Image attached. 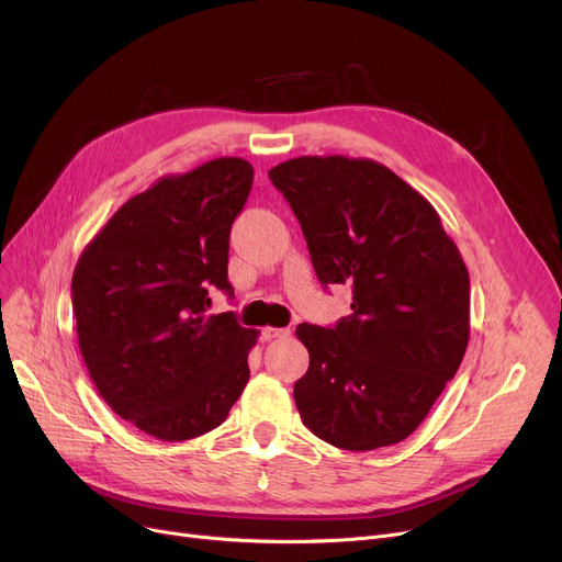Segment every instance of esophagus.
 <instances>
[{"mask_svg": "<svg viewBox=\"0 0 562 562\" xmlns=\"http://www.w3.org/2000/svg\"><path fill=\"white\" fill-rule=\"evenodd\" d=\"M289 335H291L289 328H263V330H261V339H263V341L282 339V337H289Z\"/></svg>", "mask_w": 562, "mask_h": 562, "instance_id": "esophagus-1", "label": "esophagus"}]
</instances>
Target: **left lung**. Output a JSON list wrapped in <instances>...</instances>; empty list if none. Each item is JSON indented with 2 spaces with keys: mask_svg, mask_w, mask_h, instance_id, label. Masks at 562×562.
I'll return each mask as SVG.
<instances>
[{
  "mask_svg": "<svg viewBox=\"0 0 562 562\" xmlns=\"http://www.w3.org/2000/svg\"><path fill=\"white\" fill-rule=\"evenodd\" d=\"M296 214L323 286L352 289L350 316L301 323L303 424L346 451L417 430L469 341V273L432 204L371 159L299 157L269 170Z\"/></svg>",
  "mask_w": 562,
  "mask_h": 562,
  "instance_id": "8db88e82",
  "label": "left lung"
}]
</instances>
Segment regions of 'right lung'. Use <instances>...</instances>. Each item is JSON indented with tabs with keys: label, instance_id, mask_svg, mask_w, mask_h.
I'll return each instance as SVG.
<instances>
[{
	"label": "right lung",
	"instance_id": "right-lung-1",
	"mask_svg": "<svg viewBox=\"0 0 562 562\" xmlns=\"http://www.w3.org/2000/svg\"><path fill=\"white\" fill-rule=\"evenodd\" d=\"M239 157L168 175L127 200L75 266L81 358L117 417L164 441L221 426L241 396L257 330L206 316L227 282L229 229L252 187Z\"/></svg>",
	"mask_w": 562,
	"mask_h": 562
}]
</instances>
